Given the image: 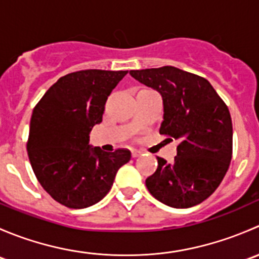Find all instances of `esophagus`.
Listing matches in <instances>:
<instances>
[{
    "label": "esophagus",
    "instance_id": "1",
    "mask_svg": "<svg viewBox=\"0 0 259 259\" xmlns=\"http://www.w3.org/2000/svg\"><path fill=\"white\" fill-rule=\"evenodd\" d=\"M140 155H142V153H140L139 150H135V149H134V150H132L133 158H138V156H140Z\"/></svg>",
    "mask_w": 259,
    "mask_h": 259
}]
</instances>
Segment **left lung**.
I'll return each mask as SVG.
<instances>
[{"instance_id":"8db88e82","label":"left lung","mask_w":259,"mask_h":259,"mask_svg":"<svg viewBox=\"0 0 259 259\" xmlns=\"http://www.w3.org/2000/svg\"><path fill=\"white\" fill-rule=\"evenodd\" d=\"M130 75L163 98L159 133L178 140L177 156L158 159L145 180L150 194L171 208H190L219 187L232 159L233 127L228 108L204 77L174 66L132 70Z\"/></svg>"}]
</instances>
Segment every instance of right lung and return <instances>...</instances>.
Returning a JSON list of instances; mask_svg holds the SVG:
<instances>
[{
    "label": "right lung",
    "instance_id": "right-lung-1",
    "mask_svg": "<svg viewBox=\"0 0 259 259\" xmlns=\"http://www.w3.org/2000/svg\"><path fill=\"white\" fill-rule=\"evenodd\" d=\"M127 71L82 70L60 77L32 111L27 151L38 183L56 202L82 209L100 202L126 149L106 153L91 146L90 132L103 121L108 96Z\"/></svg>",
    "mask_w": 259,
    "mask_h": 259
}]
</instances>
